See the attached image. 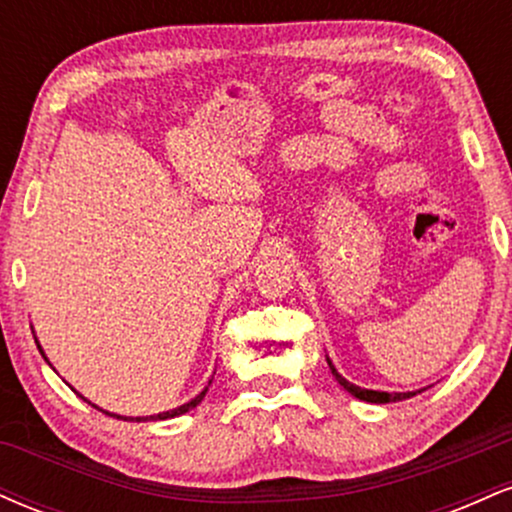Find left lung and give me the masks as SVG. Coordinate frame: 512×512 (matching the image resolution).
Masks as SVG:
<instances>
[{
    "instance_id": "1",
    "label": "left lung",
    "mask_w": 512,
    "mask_h": 512,
    "mask_svg": "<svg viewBox=\"0 0 512 512\" xmlns=\"http://www.w3.org/2000/svg\"><path fill=\"white\" fill-rule=\"evenodd\" d=\"M327 363H330V370L332 375L337 378V383L344 387L346 392H351L356 399H363V402H370V404H387V402H402V399H409L414 397L416 392H380V390H366V387H358L354 383H349V380L342 378V375L337 373V368L332 366V361L327 358ZM421 392V390H419Z\"/></svg>"
}]
</instances>
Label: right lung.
Masks as SVG:
<instances>
[{
	"label": "right lung",
	"mask_w": 512,
	"mask_h": 512,
	"mask_svg": "<svg viewBox=\"0 0 512 512\" xmlns=\"http://www.w3.org/2000/svg\"><path fill=\"white\" fill-rule=\"evenodd\" d=\"M38 349H40V344H38ZM40 354L45 356V351L40 349ZM209 385H211V380H209ZM207 390L209 387H204L202 392H199V395L195 397V399H190V402L187 404H182V407H175V409H170V411H163V414H156V416H137V419H134V416H120V414H110V411H103L101 407H96V404H93V407L96 409H101L103 414H108V416H115V419H122V421H163V419H173V416H180V414H185V411H190V409H195L199 402H202L204 399V395H207ZM86 399V397H84Z\"/></svg>",
	"instance_id": "obj_1"
}]
</instances>
